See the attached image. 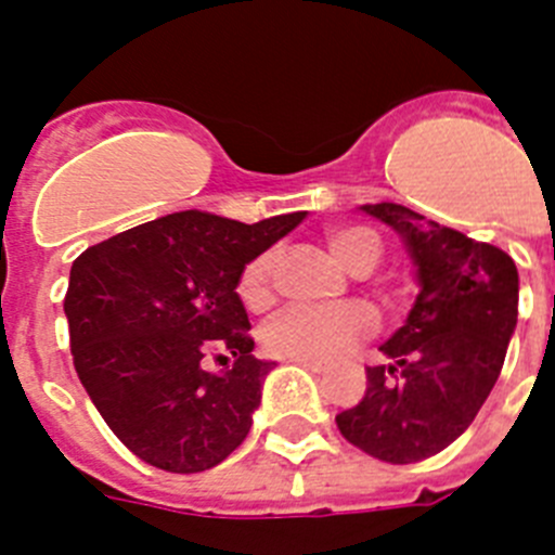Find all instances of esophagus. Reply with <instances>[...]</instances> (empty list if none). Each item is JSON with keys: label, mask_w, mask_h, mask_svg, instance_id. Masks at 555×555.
<instances>
[{"label": "esophagus", "mask_w": 555, "mask_h": 555, "mask_svg": "<svg viewBox=\"0 0 555 555\" xmlns=\"http://www.w3.org/2000/svg\"><path fill=\"white\" fill-rule=\"evenodd\" d=\"M294 364H300V366H306L308 372H317V375H322V372L327 370L325 364H320V361H306V358H292Z\"/></svg>", "instance_id": "34e87169"}]
</instances>
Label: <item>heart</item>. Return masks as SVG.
Wrapping results in <instances>:
<instances>
[{
	"label": "heart",
	"mask_w": 555,
	"mask_h": 555,
	"mask_svg": "<svg viewBox=\"0 0 555 555\" xmlns=\"http://www.w3.org/2000/svg\"><path fill=\"white\" fill-rule=\"evenodd\" d=\"M327 247L336 261L352 274H366L377 267L384 244L366 228H336L327 233ZM274 255L261 253L238 274V297L247 308H263L269 302V274ZM375 320L364 302L338 306H288L278 311L261 327V341L272 356L331 361L341 356L358 338L372 331Z\"/></svg>",
	"instance_id": "heart-1"
}]
</instances>
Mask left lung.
Instances as JSON below:
<instances>
[{"instance_id": "obj_1", "label": "left lung", "mask_w": 555, "mask_h": 555, "mask_svg": "<svg viewBox=\"0 0 555 555\" xmlns=\"http://www.w3.org/2000/svg\"><path fill=\"white\" fill-rule=\"evenodd\" d=\"M389 224L416 267L414 306L386 338V364L366 366L361 403L336 425L347 442L389 464L453 444L498 384L517 327L519 274L500 247L428 222L405 205H361Z\"/></svg>"}]
</instances>
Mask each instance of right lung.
Listing matches in <instances>:
<instances>
[{
    "label": "right lung",
    "instance_id": "right-lung-1",
    "mask_svg": "<svg viewBox=\"0 0 555 555\" xmlns=\"http://www.w3.org/2000/svg\"><path fill=\"white\" fill-rule=\"evenodd\" d=\"M302 219L306 210L244 224L180 210L72 263L63 311L75 370L107 428L141 461L203 473L247 439L274 361L253 356L235 286L255 255ZM210 351H230L234 366L208 373Z\"/></svg>",
    "mask_w": 555,
    "mask_h": 555
}]
</instances>
